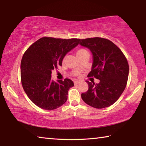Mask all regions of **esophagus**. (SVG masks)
I'll return each mask as SVG.
<instances>
[{
  "instance_id": "34e87169",
  "label": "esophagus",
  "mask_w": 146,
  "mask_h": 146,
  "mask_svg": "<svg viewBox=\"0 0 146 146\" xmlns=\"http://www.w3.org/2000/svg\"><path fill=\"white\" fill-rule=\"evenodd\" d=\"M79 83H80V81H78V80H75V81H74V84H75V85H76V84H78Z\"/></svg>"
}]
</instances>
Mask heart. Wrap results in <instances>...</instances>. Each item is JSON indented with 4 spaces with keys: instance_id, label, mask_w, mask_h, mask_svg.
Here are the masks:
<instances>
[{
    "instance_id": "obj_1",
    "label": "heart",
    "mask_w": 146,
    "mask_h": 146,
    "mask_svg": "<svg viewBox=\"0 0 146 146\" xmlns=\"http://www.w3.org/2000/svg\"><path fill=\"white\" fill-rule=\"evenodd\" d=\"M86 52H88V51H86V49H82V48L78 49V50L76 51V56H77V57H78V56H81V55H83V54H84V53H86Z\"/></svg>"
}]
</instances>
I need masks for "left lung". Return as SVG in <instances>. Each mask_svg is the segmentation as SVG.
<instances>
[{"instance_id": "8db88e82", "label": "left lung", "mask_w": 146, "mask_h": 146, "mask_svg": "<svg viewBox=\"0 0 146 146\" xmlns=\"http://www.w3.org/2000/svg\"><path fill=\"white\" fill-rule=\"evenodd\" d=\"M79 44L93 54L92 68L88 76L100 80L98 84L86 80L88 90L81 97L93 108L109 107L119 98L126 86L129 75L127 59L120 48L108 39L88 38L81 39Z\"/></svg>"}]
</instances>
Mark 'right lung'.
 I'll return each instance as SVG.
<instances>
[{
    "label": "right lung",
    "instance_id": "1",
    "mask_svg": "<svg viewBox=\"0 0 146 146\" xmlns=\"http://www.w3.org/2000/svg\"><path fill=\"white\" fill-rule=\"evenodd\" d=\"M80 40L44 36L24 53L21 64L22 85L27 96L38 107L53 110L66 102L73 82L69 78L55 82L51 78V71L62 66L64 56Z\"/></svg>",
    "mask_w": 146,
    "mask_h": 146
}]
</instances>
